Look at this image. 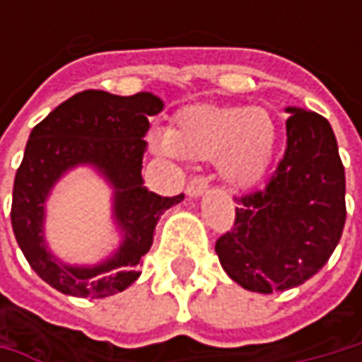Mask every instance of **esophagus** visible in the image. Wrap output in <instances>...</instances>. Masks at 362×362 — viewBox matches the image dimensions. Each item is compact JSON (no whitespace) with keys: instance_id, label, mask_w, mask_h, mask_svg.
I'll list each match as a JSON object with an SVG mask.
<instances>
[{"instance_id":"1","label":"esophagus","mask_w":362,"mask_h":362,"mask_svg":"<svg viewBox=\"0 0 362 362\" xmlns=\"http://www.w3.org/2000/svg\"><path fill=\"white\" fill-rule=\"evenodd\" d=\"M205 191H207V179L205 177H193L187 183L189 197H199Z\"/></svg>"}]
</instances>
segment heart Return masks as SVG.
<instances>
[{
	"mask_svg": "<svg viewBox=\"0 0 362 362\" xmlns=\"http://www.w3.org/2000/svg\"><path fill=\"white\" fill-rule=\"evenodd\" d=\"M278 124L262 106H191L177 115L173 131L151 134L155 153L171 159H217L231 187H252L270 169Z\"/></svg>",
	"mask_w": 362,
	"mask_h": 362,
	"instance_id": "1",
	"label": "heart"
}]
</instances>
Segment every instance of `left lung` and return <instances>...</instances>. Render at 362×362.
<instances>
[{"mask_svg": "<svg viewBox=\"0 0 362 362\" xmlns=\"http://www.w3.org/2000/svg\"><path fill=\"white\" fill-rule=\"evenodd\" d=\"M286 153L266 187L235 197V221L216 242L221 268L259 294L313 278L341 240L344 167L325 117L288 106Z\"/></svg>", "mask_w": 362, "mask_h": 362, "instance_id": "obj_1", "label": "left lung"}]
</instances>
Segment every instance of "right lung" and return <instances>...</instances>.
Listing matches in <instances>:
<instances>
[{
	"label": "right lung",
	"mask_w": 362,
	"mask_h": 362,
	"mask_svg": "<svg viewBox=\"0 0 362 362\" xmlns=\"http://www.w3.org/2000/svg\"><path fill=\"white\" fill-rule=\"evenodd\" d=\"M163 100L151 92L117 96L84 90L56 106L35 124L13 181L11 228L32 270L52 288L78 298H106L141 276V257L153 245L159 217L179 202L160 197L143 183L148 117ZM78 164H90L111 187L113 216L123 233L119 250L96 267H70L49 252L43 238L45 202L57 179Z\"/></svg>",
	"instance_id": "obj_1"
}]
</instances>
